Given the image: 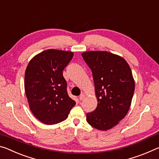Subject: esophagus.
<instances>
[{
	"mask_svg": "<svg viewBox=\"0 0 159 159\" xmlns=\"http://www.w3.org/2000/svg\"><path fill=\"white\" fill-rule=\"evenodd\" d=\"M84 97H85V96H84V94H82H82L80 96V97H79V98H80V101H82V100H83V99H84Z\"/></svg>",
	"mask_w": 159,
	"mask_h": 159,
	"instance_id": "esophagus-1",
	"label": "esophagus"
}]
</instances>
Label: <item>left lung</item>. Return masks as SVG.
I'll use <instances>...</instances> for the list:
<instances>
[{
  "mask_svg": "<svg viewBox=\"0 0 159 159\" xmlns=\"http://www.w3.org/2000/svg\"><path fill=\"white\" fill-rule=\"evenodd\" d=\"M92 70L98 105L87 113V121L99 130L118 125L128 112L134 92V81L129 65L122 57L107 51L82 54Z\"/></svg>",
  "mask_w": 159,
  "mask_h": 159,
  "instance_id": "8db88e82",
  "label": "left lung"
}]
</instances>
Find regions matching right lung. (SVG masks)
Masks as SVG:
<instances>
[{
    "mask_svg": "<svg viewBox=\"0 0 159 159\" xmlns=\"http://www.w3.org/2000/svg\"><path fill=\"white\" fill-rule=\"evenodd\" d=\"M72 57V52L49 49L29 62L25 75V93L31 111L41 123H61L76 104L68 96L62 75Z\"/></svg>",
    "mask_w": 159,
    "mask_h": 159,
    "instance_id": "right-lung-1",
    "label": "right lung"
}]
</instances>
